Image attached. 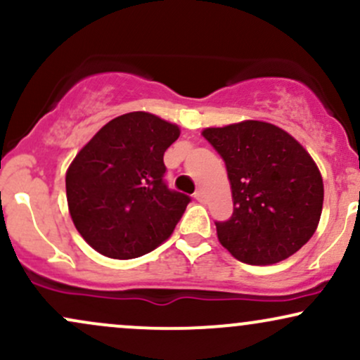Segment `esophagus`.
<instances>
[{"label": "esophagus", "mask_w": 360, "mask_h": 360, "mask_svg": "<svg viewBox=\"0 0 360 360\" xmlns=\"http://www.w3.org/2000/svg\"><path fill=\"white\" fill-rule=\"evenodd\" d=\"M194 198H196V200L200 201V203H205V193L201 191V189H198V191L194 193Z\"/></svg>", "instance_id": "esophagus-1"}]
</instances>
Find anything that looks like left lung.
<instances>
[{
  "instance_id": "1",
  "label": "left lung",
  "mask_w": 360,
  "mask_h": 360,
  "mask_svg": "<svg viewBox=\"0 0 360 360\" xmlns=\"http://www.w3.org/2000/svg\"><path fill=\"white\" fill-rule=\"evenodd\" d=\"M203 137L225 160L232 184V217L214 221L221 245L252 266L298 252L323 208V181L311 155L283 128L255 120L206 128Z\"/></svg>"
}]
</instances>
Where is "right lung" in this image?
<instances>
[{"mask_svg":"<svg viewBox=\"0 0 360 360\" xmlns=\"http://www.w3.org/2000/svg\"><path fill=\"white\" fill-rule=\"evenodd\" d=\"M177 137V125L131 111L81 148L65 174V193L74 225L94 250L135 259L171 237L191 201L164 179V152Z\"/></svg>","mask_w":360,"mask_h":360,"instance_id":"1","label":"right lung"}]
</instances>
